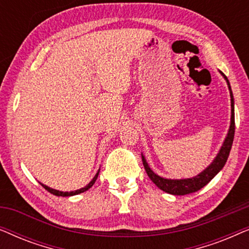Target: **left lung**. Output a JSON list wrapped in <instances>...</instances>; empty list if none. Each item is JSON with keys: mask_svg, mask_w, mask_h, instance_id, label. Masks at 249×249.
<instances>
[{"mask_svg": "<svg viewBox=\"0 0 249 249\" xmlns=\"http://www.w3.org/2000/svg\"><path fill=\"white\" fill-rule=\"evenodd\" d=\"M224 76V74H223ZM226 78L228 86L230 89V96H231V124L230 129L228 132V136L224 141L222 147H221L219 154L215 158V160L212 162L209 168H206L203 172H200L198 176L194 177L190 179H180V180H172V179H164L162 177L155 175L154 172L149 169V166L145 161L144 156H142V164H144L145 171L149 177V179L159 187L160 189L163 192L172 194V195H187V194L195 193L197 190L202 189L204 186H206L217 173L220 172V170L223 168L226 164L228 156H229L231 146H232L233 137H234V107H233V95L231 91V87L229 84V80Z\"/></svg>", "mask_w": 249, "mask_h": 249, "instance_id": "left-lung-1", "label": "left lung"}]
</instances>
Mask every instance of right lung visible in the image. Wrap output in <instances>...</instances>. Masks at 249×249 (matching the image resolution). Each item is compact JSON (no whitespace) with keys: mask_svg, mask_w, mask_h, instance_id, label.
I'll use <instances>...</instances> for the list:
<instances>
[{"mask_svg":"<svg viewBox=\"0 0 249 249\" xmlns=\"http://www.w3.org/2000/svg\"><path fill=\"white\" fill-rule=\"evenodd\" d=\"M98 173H100V170H98V172L96 173V176L94 177L93 178V180H91V181L88 183V185L86 186V187H84V188H81V189H78V190H74V192H59V190H55V189H52V188H50V187H47V186H45V185H43V183H40V185H42L44 188H45L47 192H50L51 194H53V195H55V196H63V197H66V196H73V195H77V194H80V193H84V192H86V190H88L90 188L91 186L94 185L95 183V181H96V179H97V177H98Z\"/></svg>","mask_w":249,"mask_h":249,"instance_id":"1","label":"right lung"}]
</instances>
